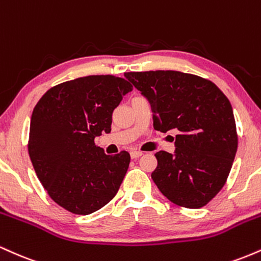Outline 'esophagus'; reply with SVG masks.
Listing matches in <instances>:
<instances>
[{
  "label": "esophagus",
  "mask_w": 261,
  "mask_h": 261,
  "mask_svg": "<svg viewBox=\"0 0 261 261\" xmlns=\"http://www.w3.org/2000/svg\"><path fill=\"white\" fill-rule=\"evenodd\" d=\"M142 154H143L142 152H140V151H133V152H131V153H130L131 158H134V160H135V158L141 157V155H142Z\"/></svg>",
  "instance_id": "1"
}]
</instances>
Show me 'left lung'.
<instances>
[{
  "label": "left lung",
  "instance_id": "obj_1",
  "mask_svg": "<svg viewBox=\"0 0 261 261\" xmlns=\"http://www.w3.org/2000/svg\"><path fill=\"white\" fill-rule=\"evenodd\" d=\"M125 77L151 104L154 130L178 134L174 153L154 154V184L176 205L205 206L223 188L238 147L229 100L215 83L195 74L147 71Z\"/></svg>",
  "mask_w": 261,
  "mask_h": 261
}]
</instances>
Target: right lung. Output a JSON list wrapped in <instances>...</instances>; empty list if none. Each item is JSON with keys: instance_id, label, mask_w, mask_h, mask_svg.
<instances>
[{"instance_id": "right-lung-1", "label": "right lung", "mask_w": 261, "mask_h": 261, "mask_svg": "<svg viewBox=\"0 0 261 261\" xmlns=\"http://www.w3.org/2000/svg\"><path fill=\"white\" fill-rule=\"evenodd\" d=\"M131 91L112 74L80 77L50 88L33 110L29 157L49 196L67 211L93 214L118 193L130 154H106L94 139L110 133L114 109Z\"/></svg>"}]
</instances>
